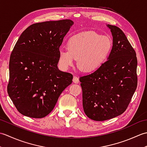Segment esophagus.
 Instances as JSON below:
<instances>
[{
  "instance_id": "esophagus-1",
  "label": "esophagus",
  "mask_w": 147,
  "mask_h": 147,
  "mask_svg": "<svg viewBox=\"0 0 147 147\" xmlns=\"http://www.w3.org/2000/svg\"><path fill=\"white\" fill-rule=\"evenodd\" d=\"M73 81V82H74V83H79V78H78L77 76H74Z\"/></svg>"
}]
</instances>
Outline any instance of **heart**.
<instances>
[{"mask_svg":"<svg viewBox=\"0 0 147 147\" xmlns=\"http://www.w3.org/2000/svg\"><path fill=\"white\" fill-rule=\"evenodd\" d=\"M113 43L107 36L88 31L71 36L66 49L59 51V64L63 69L77 65L85 73H91L100 68L110 55Z\"/></svg>","mask_w":147,"mask_h":147,"instance_id":"heart-1","label":"heart"}]
</instances>
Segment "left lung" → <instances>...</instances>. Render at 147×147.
I'll return each mask as SVG.
<instances>
[{
  "instance_id": "obj_1",
  "label": "left lung",
  "mask_w": 147,
  "mask_h": 147,
  "mask_svg": "<svg viewBox=\"0 0 147 147\" xmlns=\"http://www.w3.org/2000/svg\"><path fill=\"white\" fill-rule=\"evenodd\" d=\"M113 46L97 71L80 78L85 114L96 121L110 119L126 110L138 83L135 51L119 28L108 24Z\"/></svg>"
}]
</instances>
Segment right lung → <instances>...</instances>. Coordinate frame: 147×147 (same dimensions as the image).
I'll use <instances>...</instances> for the list:
<instances>
[{
	"mask_svg": "<svg viewBox=\"0 0 147 147\" xmlns=\"http://www.w3.org/2000/svg\"><path fill=\"white\" fill-rule=\"evenodd\" d=\"M73 21L33 24L22 33L10 56L7 93L21 114L42 118L54 109L73 75L57 67L59 51Z\"/></svg>",
	"mask_w": 147,
	"mask_h": 147,
	"instance_id": "1",
	"label": "right lung"
}]
</instances>
